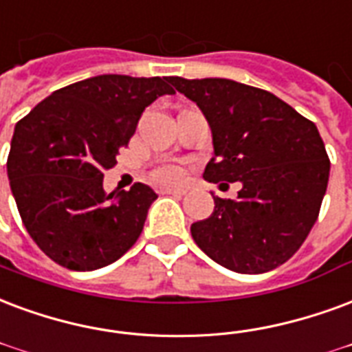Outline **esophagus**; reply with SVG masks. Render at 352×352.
I'll use <instances>...</instances> for the list:
<instances>
[{
  "instance_id": "34e87169",
  "label": "esophagus",
  "mask_w": 352,
  "mask_h": 352,
  "mask_svg": "<svg viewBox=\"0 0 352 352\" xmlns=\"http://www.w3.org/2000/svg\"><path fill=\"white\" fill-rule=\"evenodd\" d=\"M160 194H164V196H177L181 197L186 194V190L184 188H162L160 190Z\"/></svg>"
}]
</instances>
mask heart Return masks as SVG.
Instances as JSON below:
<instances>
[{"label": "heart", "mask_w": 352, "mask_h": 352, "mask_svg": "<svg viewBox=\"0 0 352 352\" xmlns=\"http://www.w3.org/2000/svg\"><path fill=\"white\" fill-rule=\"evenodd\" d=\"M184 173H186V171H184V168L181 164L168 162L153 169L151 179H153L155 183L162 184V186H171V184L181 183L184 179Z\"/></svg>", "instance_id": "1"}]
</instances>
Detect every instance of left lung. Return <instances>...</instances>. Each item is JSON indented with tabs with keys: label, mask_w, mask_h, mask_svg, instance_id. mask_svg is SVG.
Here are the masks:
<instances>
[{
	"label": "left lung",
	"mask_w": 352,
	"mask_h": 352,
	"mask_svg": "<svg viewBox=\"0 0 352 352\" xmlns=\"http://www.w3.org/2000/svg\"><path fill=\"white\" fill-rule=\"evenodd\" d=\"M199 106L212 132L209 183L242 184L236 199L214 197V212L192 223L207 256L241 274H261L293 257L314 228L330 160L319 130L282 98L226 80L171 76Z\"/></svg>",
	"instance_id": "8db88e82"
}]
</instances>
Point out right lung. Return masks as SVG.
Listing matches in <instances>:
<instances>
[{"label":"right lung","instance_id":"1","mask_svg":"<svg viewBox=\"0 0 352 352\" xmlns=\"http://www.w3.org/2000/svg\"><path fill=\"white\" fill-rule=\"evenodd\" d=\"M173 93L168 76L102 74L54 91L18 121L10 190L28 233L57 265L102 269L138 241L158 196L142 183L106 194L102 171L117 164L143 110Z\"/></svg>","mask_w":352,"mask_h":352}]
</instances>
